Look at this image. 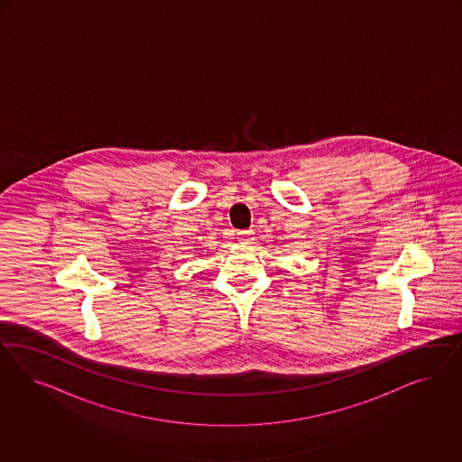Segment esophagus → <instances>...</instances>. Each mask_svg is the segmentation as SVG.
I'll list each match as a JSON object with an SVG mask.
<instances>
[{"label":"esophagus","instance_id":"obj_1","mask_svg":"<svg viewBox=\"0 0 462 462\" xmlns=\"http://www.w3.org/2000/svg\"><path fill=\"white\" fill-rule=\"evenodd\" d=\"M254 236H255L254 230H244V232L238 234V242H240L242 245H251Z\"/></svg>","mask_w":462,"mask_h":462}]
</instances>
